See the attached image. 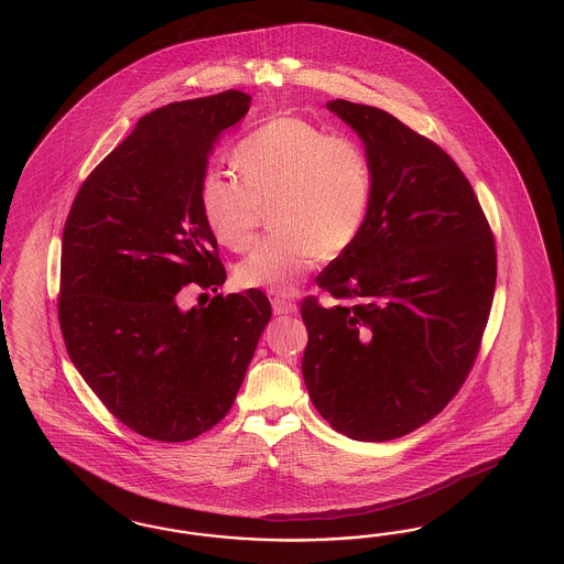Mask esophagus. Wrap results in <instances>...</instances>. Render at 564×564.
Instances as JSON below:
<instances>
[{
  "instance_id": "34e87169",
  "label": "esophagus",
  "mask_w": 564,
  "mask_h": 564,
  "mask_svg": "<svg viewBox=\"0 0 564 564\" xmlns=\"http://www.w3.org/2000/svg\"><path fill=\"white\" fill-rule=\"evenodd\" d=\"M273 312L276 316L293 314V312H297V306L290 302V300H285V297H273Z\"/></svg>"
}]
</instances>
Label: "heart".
Here are the masks:
<instances>
[{
	"label": "heart",
	"mask_w": 564,
	"mask_h": 564,
	"mask_svg": "<svg viewBox=\"0 0 564 564\" xmlns=\"http://www.w3.org/2000/svg\"><path fill=\"white\" fill-rule=\"evenodd\" d=\"M234 165L241 182L221 171H206L200 182L213 236L234 252L248 250L269 206L276 229L239 262L241 288L291 293L318 254L337 257L358 238L372 198V167L354 138L279 116L239 142Z\"/></svg>",
	"instance_id": "1"
}]
</instances>
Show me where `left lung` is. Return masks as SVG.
<instances>
[{"mask_svg": "<svg viewBox=\"0 0 564 564\" xmlns=\"http://www.w3.org/2000/svg\"><path fill=\"white\" fill-rule=\"evenodd\" d=\"M326 107L361 138L372 198L358 238L316 276L347 304L302 302V372L330 426L382 443L424 426L462 389L495 297V236L438 144L370 105Z\"/></svg>", "mask_w": 564, "mask_h": 564, "instance_id": "left-lung-1", "label": "left lung"}]
</instances>
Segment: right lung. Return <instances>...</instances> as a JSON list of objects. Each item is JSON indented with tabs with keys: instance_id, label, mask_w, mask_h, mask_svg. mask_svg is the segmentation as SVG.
Instances as JSON below:
<instances>
[{
	"instance_id": "right-lung-1",
	"label": "right lung",
	"mask_w": 564,
	"mask_h": 564,
	"mask_svg": "<svg viewBox=\"0 0 564 564\" xmlns=\"http://www.w3.org/2000/svg\"><path fill=\"white\" fill-rule=\"evenodd\" d=\"M252 97L225 90L138 121L78 189L62 238L57 314L69 359L140 436L184 443L219 424L271 321L260 290L180 307L227 273L200 206L208 154Z\"/></svg>"
}]
</instances>
